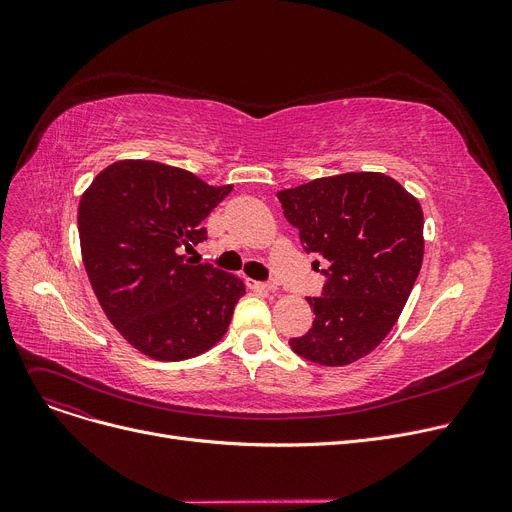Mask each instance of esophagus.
Segmentation results:
<instances>
[{"mask_svg": "<svg viewBox=\"0 0 512 512\" xmlns=\"http://www.w3.org/2000/svg\"><path fill=\"white\" fill-rule=\"evenodd\" d=\"M247 286L251 290H257V292H274L276 286L274 284H267V282H257V280H247Z\"/></svg>", "mask_w": 512, "mask_h": 512, "instance_id": "1", "label": "esophagus"}]
</instances>
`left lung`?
<instances>
[{
  "label": "left lung",
  "instance_id": "left-lung-1",
  "mask_svg": "<svg viewBox=\"0 0 512 512\" xmlns=\"http://www.w3.org/2000/svg\"><path fill=\"white\" fill-rule=\"evenodd\" d=\"M278 199L305 251L328 259L324 294L307 299L313 328L288 344L317 365H351L378 348L405 309L423 263L421 205L382 172L317 178Z\"/></svg>",
  "mask_w": 512,
  "mask_h": 512
}]
</instances>
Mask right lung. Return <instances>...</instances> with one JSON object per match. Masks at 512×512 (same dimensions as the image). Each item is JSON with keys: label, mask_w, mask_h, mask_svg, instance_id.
<instances>
[{"label": "right lung", "mask_w": 512, "mask_h": 512, "mask_svg": "<svg viewBox=\"0 0 512 512\" xmlns=\"http://www.w3.org/2000/svg\"><path fill=\"white\" fill-rule=\"evenodd\" d=\"M232 188L159 161L120 159L80 197L89 282L107 319L139 353L184 361L226 334L245 284L184 251L207 238L201 222Z\"/></svg>", "instance_id": "1"}]
</instances>
